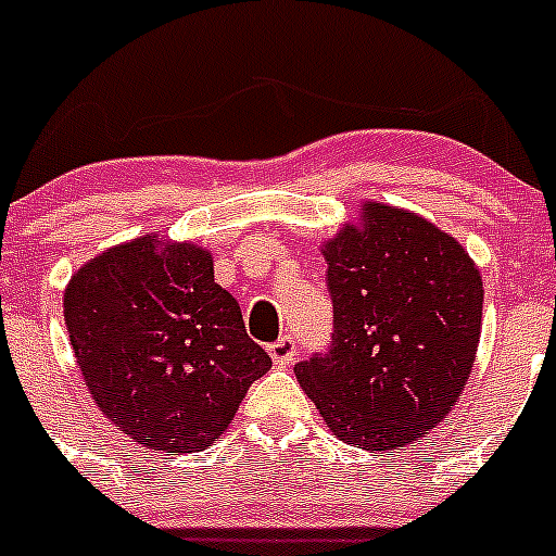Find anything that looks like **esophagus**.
Here are the masks:
<instances>
[{
	"mask_svg": "<svg viewBox=\"0 0 556 556\" xmlns=\"http://www.w3.org/2000/svg\"><path fill=\"white\" fill-rule=\"evenodd\" d=\"M295 352H299V344H295L293 336H279L274 344H268V355L277 366H290L295 361Z\"/></svg>",
	"mask_w": 556,
	"mask_h": 556,
	"instance_id": "esophagus-1",
	"label": "esophagus"
}]
</instances>
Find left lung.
Listing matches in <instances>:
<instances>
[{"label":"left lung","mask_w":556,"mask_h":556,"mask_svg":"<svg viewBox=\"0 0 556 556\" xmlns=\"http://www.w3.org/2000/svg\"><path fill=\"white\" fill-rule=\"evenodd\" d=\"M328 355L295 366L330 433L384 454L444 422L473 371L484 285L457 239L422 215L363 201L323 242Z\"/></svg>","instance_id":"obj_1"}]
</instances>
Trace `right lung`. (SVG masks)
<instances>
[{
	"label": "right lung",
	"instance_id": "right-lung-1",
	"mask_svg": "<svg viewBox=\"0 0 556 556\" xmlns=\"http://www.w3.org/2000/svg\"><path fill=\"white\" fill-rule=\"evenodd\" d=\"M64 319L97 406L155 452L215 444L271 368L195 242L144 233L99 252L72 274Z\"/></svg>",
	"mask_w": 556,
	"mask_h": 556
}]
</instances>
